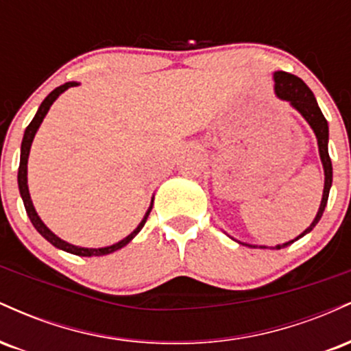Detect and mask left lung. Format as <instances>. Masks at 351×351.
<instances>
[{
    "label": "left lung",
    "instance_id": "1",
    "mask_svg": "<svg viewBox=\"0 0 351 351\" xmlns=\"http://www.w3.org/2000/svg\"><path fill=\"white\" fill-rule=\"evenodd\" d=\"M274 80H276V94L279 95L280 99L289 100V102H291L302 115H304V119L307 120L310 127H312L313 132H315L317 142H318V152H320V158H322V163H324V170H325V188H324V196H322L320 208H318V213L315 219H313V223L310 224V226L305 229L299 237H297V239H300L302 236H305L307 232H310L313 228H315V224L320 221L322 215H324L325 206H327V201H328L330 186H332V160H330V155H328V123L327 120H325L324 114H322L315 97H313V92L310 90L304 80L297 77V75L289 74V72H284V71H277L276 74H274ZM292 243L293 241L282 245H276V249L287 247V245Z\"/></svg>",
    "mask_w": 351,
    "mask_h": 351
}]
</instances>
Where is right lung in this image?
<instances>
[{
  "label": "right lung",
  "mask_w": 351,
  "mask_h": 351,
  "mask_svg": "<svg viewBox=\"0 0 351 351\" xmlns=\"http://www.w3.org/2000/svg\"><path fill=\"white\" fill-rule=\"evenodd\" d=\"M77 86V82H66L64 86H59L56 87L54 90L51 92L49 95H47L46 99L43 100L41 107H39V110L36 112L34 119L31 120V123L26 127V132H24V136H23V143H21V160H19V171H18V186H19V193H21V198H23V203H24V208H26V213L27 216H29L31 223H33V226L38 229V232L41 234L44 239H47L52 245H56V247L62 249V251L66 252H71V254H75V256H82V257H90V256H106V254H110L117 251V249H122L123 245H127L130 243L134 237L138 234L140 229L145 226V223H147L148 216H150V211L153 208V203L150 204V208H148L147 215L142 219V223L138 224V228L135 229L132 234H128L125 239L120 241V243H117L114 245H108V247H100V249H87V247H79V245H72L69 243H66V241H62L60 237H58L54 234V232L49 231V228L46 226V224L43 223L41 217L38 216V213H36V209L33 206V201H31V196H29V189H27V156H29V148H31V143H33V138L36 135V132H38L39 125H41L43 119L46 117L47 110H49V107L52 106V102H54L56 99L59 97L60 94H62L64 90H67L69 87H74Z\"/></svg>",
  "instance_id": "1"
}]
</instances>
